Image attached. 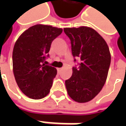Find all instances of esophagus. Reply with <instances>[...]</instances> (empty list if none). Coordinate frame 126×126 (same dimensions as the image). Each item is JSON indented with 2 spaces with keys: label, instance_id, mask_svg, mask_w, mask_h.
Wrapping results in <instances>:
<instances>
[{
  "label": "esophagus",
  "instance_id": "obj_1",
  "mask_svg": "<svg viewBox=\"0 0 126 126\" xmlns=\"http://www.w3.org/2000/svg\"><path fill=\"white\" fill-rule=\"evenodd\" d=\"M62 68H57V71H58V73H60V71H62Z\"/></svg>",
  "mask_w": 126,
  "mask_h": 126
}]
</instances>
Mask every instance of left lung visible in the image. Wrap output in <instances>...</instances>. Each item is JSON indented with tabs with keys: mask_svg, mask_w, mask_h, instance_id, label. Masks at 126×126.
I'll use <instances>...</instances> for the list:
<instances>
[{
	"mask_svg": "<svg viewBox=\"0 0 126 126\" xmlns=\"http://www.w3.org/2000/svg\"><path fill=\"white\" fill-rule=\"evenodd\" d=\"M64 32L70 39L74 57L80 60L79 68L74 66L72 76L65 80L67 93L77 102H89L101 91L107 80L111 63L109 47L92 28H64Z\"/></svg>",
	"mask_w": 126,
	"mask_h": 126,
	"instance_id": "8db88e82",
	"label": "left lung"
}]
</instances>
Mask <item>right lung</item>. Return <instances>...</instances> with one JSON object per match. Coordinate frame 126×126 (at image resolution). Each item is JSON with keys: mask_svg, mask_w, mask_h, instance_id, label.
Returning <instances> with one entry per match:
<instances>
[{"mask_svg": "<svg viewBox=\"0 0 126 126\" xmlns=\"http://www.w3.org/2000/svg\"><path fill=\"white\" fill-rule=\"evenodd\" d=\"M62 32L60 28L36 24L19 37L12 52L13 73L22 92L33 99L50 93L57 69L44 64L52 42Z\"/></svg>", "mask_w": 126, "mask_h": 126, "instance_id": "1", "label": "right lung"}]
</instances>
